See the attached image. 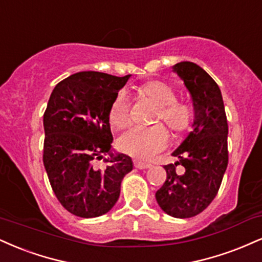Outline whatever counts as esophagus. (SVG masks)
<instances>
[{"label":"esophagus","mask_w":262,"mask_h":262,"mask_svg":"<svg viewBox=\"0 0 262 262\" xmlns=\"http://www.w3.org/2000/svg\"><path fill=\"white\" fill-rule=\"evenodd\" d=\"M134 167L138 169H146V168H150L151 165H147V163H144V162H140V161H137V160H134Z\"/></svg>","instance_id":"1"}]
</instances>
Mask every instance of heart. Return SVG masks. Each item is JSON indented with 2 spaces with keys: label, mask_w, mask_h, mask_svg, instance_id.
<instances>
[{
  "label": "heart",
  "mask_w": 262,
  "mask_h": 262,
  "mask_svg": "<svg viewBox=\"0 0 262 262\" xmlns=\"http://www.w3.org/2000/svg\"><path fill=\"white\" fill-rule=\"evenodd\" d=\"M140 93L157 105L155 119L161 118L168 127L182 132L188 127L191 113L187 105L176 101L174 90L168 84L152 80L140 86ZM110 122L117 128L124 127L129 122V100L124 90L119 91L113 99L108 112ZM168 133L162 125L141 127L132 125L118 139V146L123 152L143 161L155 157L168 145Z\"/></svg>",
  "instance_id": "heart-1"
}]
</instances>
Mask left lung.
<instances>
[{
    "mask_svg": "<svg viewBox=\"0 0 262 262\" xmlns=\"http://www.w3.org/2000/svg\"><path fill=\"white\" fill-rule=\"evenodd\" d=\"M172 69L193 100V129L172 152L178 161L163 166L167 178L155 196L167 215L189 219L203 212L219 191L228 165V124L221 90L200 66L181 62ZM177 164L186 168L183 175L175 172Z\"/></svg>",
    "mask_w": 262,
    "mask_h": 262,
    "instance_id": "obj_1",
    "label": "left lung"
}]
</instances>
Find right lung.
Listing matches in <instances>:
<instances>
[{
  "mask_svg": "<svg viewBox=\"0 0 262 262\" xmlns=\"http://www.w3.org/2000/svg\"><path fill=\"white\" fill-rule=\"evenodd\" d=\"M129 78L79 72L59 81L50 96L43 115V166L58 201L75 216L108 212L117 203L122 179L133 169L130 157L112 149L108 117ZM101 158L107 163L103 170L93 165Z\"/></svg>",
  "mask_w": 262,
  "mask_h": 262,
  "instance_id": "1",
  "label": "right lung"
}]
</instances>
